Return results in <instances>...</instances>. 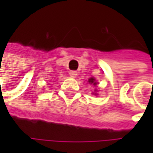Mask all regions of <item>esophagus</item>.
Listing matches in <instances>:
<instances>
[{
  "label": "esophagus",
  "mask_w": 153,
  "mask_h": 153,
  "mask_svg": "<svg viewBox=\"0 0 153 153\" xmlns=\"http://www.w3.org/2000/svg\"><path fill=\"white\" fill-rule=\"evenodd\" d=\"M69 75L71 77H73V78H75L78 75V74H77L76 71H70L69 72Z\"/></svg>",
  "instance_id": "34e87169"
}]
</instances>
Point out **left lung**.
Returning <instances> with one entry per match:
<instances>
[{"instance_id": "obj_1", "label": "left lung", "mask_w": 153, "mask_h": 153, "mask_svg": "<svg viewBox=\"0 0 153 153\" xmlns=\"http://www.w3.org/2000/svg\"><path fill=\"white\" fill-rule=\"evenodd\" d=\"M88 81V83H89V84H92V85H94V86H97V85L98 84V82H97V81L96 80V79H95V78H93V77L89 78ZM93 94H94V95H97V89L95 90V93H93Z\"/></svg>"}]
</instances>
